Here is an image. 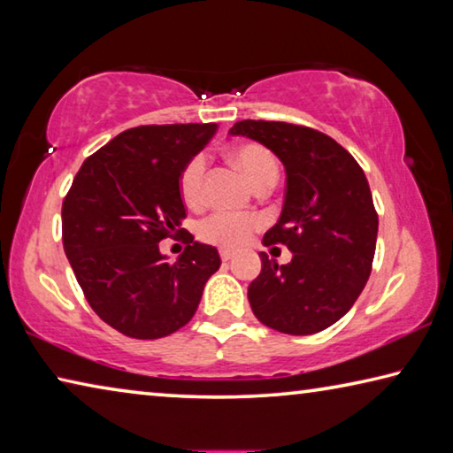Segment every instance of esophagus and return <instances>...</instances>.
<instances>
[{"instance_id": "1", "label": "esophagus", "mask_w": 453, "mask_h": 453, "mask_svg": "<svg viewBox=\"0 0 453 453\" xmlns=\"http://www.w3.org/2000/svg\"><path fill=\"white\" fill-rule=\"evenodd\" d=\"M219 256H221V259H224V262H229V259L234 257V251H229V250H221V251H219Z\"/></svg>"}]
</instances>
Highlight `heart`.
Segmentation results:
<instances>
[{"mask_svg":"<svg viewBox=\"0 0 453 453\" xmlns=\"http://www.w3.org/2000/svg\"><path fill=\"white\" fill-rule=\"evenodd\" d=\"M229 162H232L242 175L251 186L257 188L259 183L278 180L280 165L273 153L259 143H240L234 145L227 151ZM203 159L191 157L189 162L181 167L178 178V191L181 202L188 208H197L202 205L203 191ZM264 227V219L256 213H245V216H235V213H211L205 219L199 221L197 235L199 240L211 245H218L221 250H240L251 240V235Z\"/></svg>","mask_w":453,"mask_h":453,"instance_id":"heart-1","label":"heart"}]
</instances>
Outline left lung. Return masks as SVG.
I'll return each mask as SVG.
<instances>
[{
    "mask_svg": "<svg viewBox=\"0 0 453 453\" xmlns=\"http://www.w3.org/2000/svg\"><path fill=\"white\" fill-rule=\"evenodd\" d=\"M229 134L264 143L288 175L281 216L264 243L286 245L294 257L278 265L259 254L251 310L275 332L318 334L346 316L372 273L378 211L370 183L354 156L318 129L243 119Z\"/></svg>",
    "mask_w": 453,
    "mask_h": 453,
    "instance_id": "1",
    "label": "left lung"
}]
</instances>
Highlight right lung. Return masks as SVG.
I'll list each match as a JSON object with an SVG mask.
<instances>
[{
    "label": "right lung",
    "instance_id": "1",
    "mask_svg": "<svg viewBox=\"0 0 453 453\" xmlns=\"http://www.w3.org/2000/svg\"><path fill=\"white\" fill-rule=\"evenodd\" d=\"M218 124L140 126L121 132L81 164L61 205V240L88 303L107 326L157 340L194 318L221 259L194 242L178 178ZM188 243L175 265L158 242Z\"/></svg>",
    "mask_w": 453,
    "mask_h": 453
}]
</instances>
